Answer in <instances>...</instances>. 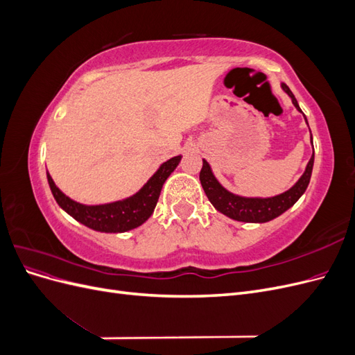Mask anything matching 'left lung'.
<instances>
[{
  "instance_id": "left-lung-1",
  "label": "left lung",
  "mask_w": 355,
  "mask_h": 355,
  "mask_svg": "<svg viewBox=\"0 0 355 355\" xmlns=\"http://www.w3.org/2000/svg\"><path fill=\"white\" fill-rule=\"evenodd\" d=\"M282 87L290 96V98H292L295 108L299 112H302L299 108L296 98L293 96V93L290 92L287 85L282 84ZM305 121H306V118H305ZM311 142H313V136H311ZM313 166H314V154L308 161L304 175L300 176V179L296 182V184L288 191L283 192V194L270 197V198H257V197L249 198V197H240V196L232 194V192H230L228 189H225L219 184L218 179L214 178L213 171L206 159H202L200 180H201V187H202L204 192H206L209 201L213 204L214 209L223 213L225 216H228V218H231L234 220H239V222L263 223V222L275 219L277 216H280V214H283L286 210H288L300 197H302V194L308 188L311 173H313Z\"/></svg>"
}]
</instances>
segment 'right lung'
<instances>
[{"mask_svg": "<svg viewBox=\"0 0 355 355\" xmlns=\"http://www.w3.org/2000/svg\"><path fill=\"white\" fill-rule=\"evenodd\" d=\"M180 158L182 155H178L161 164L151 179L135 196L108 204H99V206H85V204H80L67 197L53 182L49 171L47 180L53 197L75 220L99 232H125L141 227L151 216L157 206L161 188L180 163Z\"/></svg>", "mask_w": 355, "mask_h": 355, "instance_id": "obj_1", "label": "right lung"}]
</instances>
